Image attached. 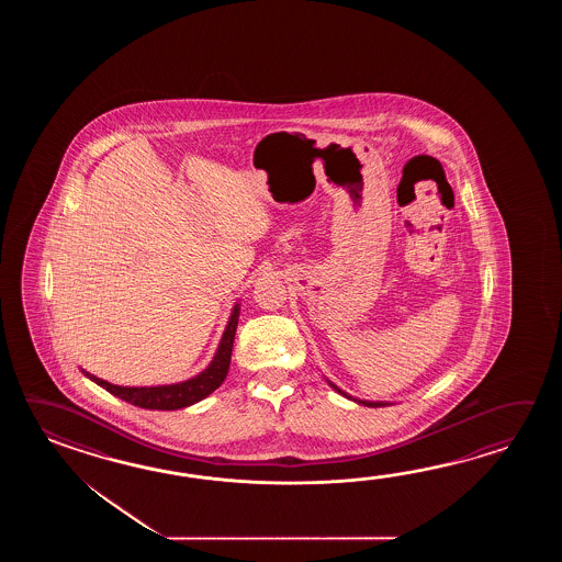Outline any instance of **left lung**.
<instances>
[{
    "label": "left lung",
    "instance_id": "1",
    "mask_svg": "<svg viewBox=\"0 0 562 562\" xmlns=\"http://www.w3.org/2000/svg\"><path fill=\"white\" fill-rule=\"evenodd\" d=\"M329 385H331V387H334V390H337V392H339V394L346 395V397H349V395H347L346 392H341V390H339V387H335L334 383H329ZM349 400H351V397H349ZM359 404H363V406H370V407L387 406V404H383V402H359Z\"/></svg>",
    "mask_w": 562,
    "mask_h": 562
}]
</instances>
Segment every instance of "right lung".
I'll use <instances>...</instances> for the list:
<instances>
[{
	"label": "right lung",
	"instance_id": "1",
	"mask_svg": "<svg viewBox=\"0 0 562 562\" xmlns=\"http://www.w3.org/2000/svg\"><path fill=\"white\" fill-rule=\"evenodd\" d=\"M239 323V305H235L233 315L228 319L227 329L221 339V346L216 349L215 358L211 366L199 373L196 378L187 380V382L175 383V385H158V387H122V385H112L104 382L95 375H86L104 387L106 392L116 395L120 400L128 402L132 406L144 407V409H179V407L192 406L201 402L203 397L213 394L221 383L227 378L228 363H231V353H233V341H235V331Z\"/></svg>",
	"mask_w": 562,
	"mask_h": 562
}]
</instances>
